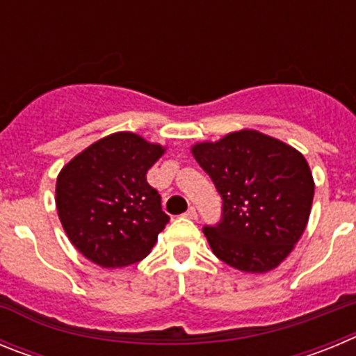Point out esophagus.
<instances>
[{"mask_svg": "<svg viewBox=\"0 0 356 356\" xmlns=\"http://www.w3.org/2000/svg\"><path fill=\"white\" fill-rule=\"evenodd\" d=\"M185 217H188V219H196V217H197L196 209H194V207H188V210L185 212Z\"/></svg>", "mask_w": 356, "mask_h": 356, "instance_id": "1", "label": "esophagus"}]
</instances>
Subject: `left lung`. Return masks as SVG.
<instances>
[{
  "instance_id": "1",
  "label": "left lung",
  "mask_w": 356,
  "mask_h": 356,
  "mask_svg": "<svg viewBox=\"0 0 356 356\" xmlns=\"http://www.w3.org/2000/svg\"><path fill=\"white\" fill-rule=\"evenodd\" d=\"M191 151L222 197L221 222L203 229L213 254L242 273L276 269L305 234L312 210L316 184L307 159L248 128Z\"/></svg>"
}]
</instances>
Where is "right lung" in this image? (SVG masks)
Listing matches in <instances>:
<instances>
[{
	"label": "right lung",
	"mask_w": 356,
	"mask_h": 356,
	"mask_svg": "<svg viewBox=\"0 0 356 356\" xmlns=\"http://www.w3.org/2000/svg\"><path fill=\"white\" fill-rule=\"evenodd\" d=\"M168 147L115 131L85 147L56 176L55 203L71 244L105 269L146 259L169 222L147 169Z\"/></svg>",
	"instance_id": "1"
}]
</instances>
